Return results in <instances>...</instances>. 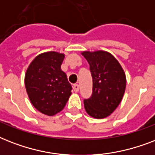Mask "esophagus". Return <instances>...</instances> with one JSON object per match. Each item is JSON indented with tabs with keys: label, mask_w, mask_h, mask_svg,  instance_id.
I'll return each mask as SVG.
<instances>
[{
	"label": "esophagus",
	"mask_w": 155,
	"mask_h": 155,
	"mask_svg": "<svg viewBox=\"0 0 155 155\" xmlns=\"http://www.w3.org/2000/svg\"><path fill=\"white\" fill-rule=\"evenodd\" d=\"M73 90H74V92H79V90H80V86H79V84L73 85Z\"/></svg>",
	"instance_id": "34e87169"
}]
</instances>
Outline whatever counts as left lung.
I'll return each mask as SVG.
<instances>
[{
	"label": "left lung",
	"instance_id": "8db88e82",
	"mask_svg": "<svg viewBox=\"0 0 155 155\" xmlns=\"http://www.w3.org/2000/svg\"><path fill=\"white\" fill-rule=\"evenodd\" d=\"M90 65L92 94L84 101L87 114L97 119L107 117L117 108L126 87L125 71L113 54L104 51L82 52Z\"/></svg>",
	"mask_w": 155,
	"mask_h": 155
}]
</instances>
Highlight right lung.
<instances>
[{
	"mask_svg": "<svg viewBox=\"0 0 155 155\" xmlns=\"http://www.w3.org/2000/svg\"><path fill=\"white\" fill-rule=\"evenodd\" d=\"M64 54L42 53L35 57L25 75V85L30 102L37 110L54 116L63 110L71 95V85L61 70Z\"/></svg>",
	"mask_w": 155,
	"mask_h": 155,
	"instance_id": "right-lung-1",
	"label": "right lung"
}]
</instances>
